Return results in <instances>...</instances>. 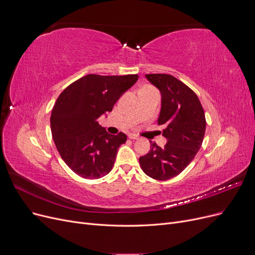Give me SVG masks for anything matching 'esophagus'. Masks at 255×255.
I'll return each instance as SVG.
<instances>
[{"label":"esophagus","instance_id":"1","mask_svg":"<svg viewBox=\"0 0 255 255\" xmlns=\"http://www.w3.org/2000/svg\"><path fill=\"white\" fill-rule=\"evenodd\" d=\"M128 138H129V139H132V140H137L139 137H138L135 134H128Z\"/></svg>","mask_w":255,"mask_h":255}]
</instances>
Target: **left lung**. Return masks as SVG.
Wrapping results in <instances>:
<instances>
[{"instance_id":"1","label":"left lung","mask_w":255,"mask_h":255,"mask_svg":"<svg viewBox=\"0 0 255 255\" xmlns=\"http://www.w3.org/2000/svg\"><path fill=\"white\" fill-rule=\"evenodd\" d=\"M161 96L158 125L164 126L167 143L160 148L151 143L150 151L139 157L142 171L154 180L166 181L179 175L201 148L206 121L197 95L170 74H145Z\"/></svg>"}]
</instances>
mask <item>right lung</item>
Returning a JSON list of instances; mask_svg holds the SVG:
<instances>
[{"instance_id": "obj_1", "label": "right lung", "mask_w": 255, "mask_h": 255, "mask_svg": "<svg viewBox=\"0 0 255 255\" xmlns=\"http://www.w3.org/2000/svg\"><path fill=\"white\" fill-rule=\"evenodd\" d=\"M137 74H88L61 92L51 114L54 142L68 167L84 179L110 173L127 135H111L99 125L119 98L137 82Z\"/></svg>"}]
</instances>
